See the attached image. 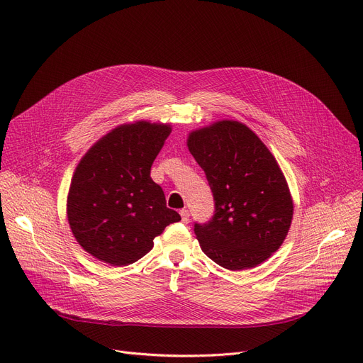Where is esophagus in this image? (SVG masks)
I'll use <instances>...</instances> for the list:
<instances>
[{
    "label": "esophagus",
    "mask_w": 363,
    "mask_h": 363,
    "mask_svg": "<svg viewBox=\"0 0 363 363\" xmlns=\"http://www.w3.org/2000/svg\"><path fill=\"white\" fill-rule=\"evenodd\" d=\"M179 215H181V218H182V222H184V223H188V220H189V212L186 211V208H182V211L179 212Z\"/></svg>",
    "instance_id": "esophagus-1"
}]
</instances>
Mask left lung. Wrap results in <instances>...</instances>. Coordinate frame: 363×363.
Segmentation results:
<instances>
[{
    "instance_id": "obj_1",
    "label": "left lung",
    "mask_w": 363,
    "mask_h": 363,
    "mask_svg": "<svg viewBox=\"0 0 363 363\" xmlns=\"http://www.w3.org/2000/svg\"><path fill=\"white\" fill-rule=\"evenodd\" d=\"M188 150L204 170L215 215L194 223L201 250L222 268H255L289 234L293 200L275 157L256 133L235 121L193 130Z\"/></svg>"
}]
</instances>
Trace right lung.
Masks as SVG:
<instances>
[{
  "mask_svg": "<svg viewBox=\"0 0 363 363\" xmlns=\"http://www.w3.org/2000/svg\"><path fill=\"white\" fill-rule=\"evenodd\" d=\"M170 125L145 121L114 128L76 167L67 196V220L82 249L101 262L126 266L152 249L164 228L179 222L151 179V164Z\"/></svg>",
  "mask_w": 363,
  "mask_h": 363,
  "instance_id": "obj_1",
  "label": "right lung"
}]
</instances>
